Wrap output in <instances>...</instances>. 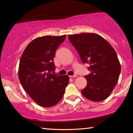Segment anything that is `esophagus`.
I'll use <instances>...</instances> for the list:
<instances>
[{
	"instance_id": "1",
	"label": "esophagus",
	"mask_w": 133,
	"mask_h": 133,
	"mask_svg": "<svg viewBox=\"0 0 133 133\" xmlns=\"http://www.w3.org/2000/svg\"><path fill=\"white\" fill-rule=\"evenodd\" d=\"M76 77H77V75H74L70 76V78H76Z\"/></svg>"
}]
</instances>
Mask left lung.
I'll return each instance as SVG.
<instances>
[{"label": "left lung", "mask_w": 133, "mask_h": 133, "mask_svg": "<svg viewBox=\"0 0 133 133\" xmlns=\"http://www.w3.org/2000/svg\"><path fill=\"white\" fill-rule=\"evenodd\" d=\"M69 40L91 73L81 93L88 99L100 102L108 98L117 84L121 67L117 54L107 41L94 33L69 35Z\"/></svg>", "instance_id": "left-lung-1"}]
</instances>
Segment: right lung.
I'll use <instances>...</instances> for the list:
<instances>
[{
	"instance_id": "1",
	"label": "right lung",
	"mask_w": 133,
	"mask_h": 133,
	"mask_svg": "<svg viewBox=\"0 0 133 133\" xmlns=\"http://www.w3.org/2000/svg\"><path fill=\"white\" fill-rule=\"evenodd\" d=\"M66 37V35L38 37L29 43L20 58V83L33 101L43 107L58 103L69 83L67 75L51 74L55 69V51Z\"/></svg>"
}]
</instances>
